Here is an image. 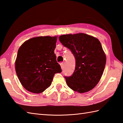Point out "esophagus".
<instances>
[{"mask_svg":"<svg viewBox=\"0 0 123 123\" xmlns=\"http://www.w3.org/2000/svg\"><path fill=\"white\" fill-rule=\"evenodd\" d=\"M60 65H61V68H62V69H63V68H64V64H63V63H62H62H61V64H60Z\"/></svg>","mask_w":123,"mask_h":123,"instance_id":"obj_1","label":"esophagus"}]
</instances>
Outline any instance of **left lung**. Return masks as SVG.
I'll use <instances>...</instances> for the list:
<instances>
[{"label":"left lung","mask_w":123,"mask_h":123,"mask_svg":"<svg viewBox=\"0 0 123 123\" xmlns=\"http://www.w3.org/2000/svg\"><path fill=\"white\" fill-rule=\"evenodd\" d=\"M59 40L75 58L73 74L65 76L67 86L81 93L93 89L101 79L106 62L99 40L85 33L62 35Z\"/></svg>","instance_id":"1"}]
</instances>
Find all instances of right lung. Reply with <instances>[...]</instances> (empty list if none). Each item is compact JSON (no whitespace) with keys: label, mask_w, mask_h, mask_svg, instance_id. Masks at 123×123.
<instances>
[{"label":"right lung","mask_w":123,"mask_h":123,"mask_svg":"<svg viewBox=\"0 0 123 123\" xmlns=\"http://www.w3.org/2000/svg\"><path fill=\"white\" fill-rule=\"evenodd\" d=\"M57 37H37L26 41L17 52L15 70L20 82L27 91L43 92L51 84L54 75L61 73L54 53Z\"/></svg>","instance_id":"right-lung-1"}]
</instances>
